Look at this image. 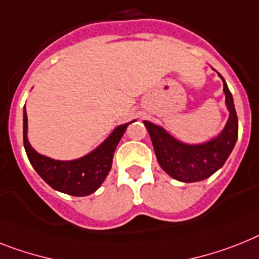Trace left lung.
I'll return each mask as SVG.
<instances>
[{"label": "left lung", "instance_id": "obj_1", "mask_svg": "<svg viewBox=\"0 0 259 259\" xmlns=\"http://www.w3.org/2000/svg\"><path fill=\"white\" fill-rule=\"evenodd\" d=\"M223 79V76L220 75ZM224 92L229 109V119L220 136L203 145H186L167 134L162 127L145 121L147 132L153 142L154 151L160 167L174 179L192 183L207 179L216 172L228 159L236 145L238 136V119L232 93L225 80Z\"/></svg>", "mask_w": 259, "mask_h": 259}]
</instances>
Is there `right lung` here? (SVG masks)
Instances as JSON below:
<instances>
[{
	"label": "right lung",
	"instance_id": "1",
	"mask_svg": "<svg viewBox=\"0 0 259 259\" xmlns=\"http://www.w3.org/2000/svg\"><path fill=\"white\" fill-rule=\"evenodd\" d=\"M129 123L118 126L95 151L80 159L62 162L38 154L27 141V114L23 108V145L30 163L54 190L72 196H87L101 186L112 167L113 154Z\"/></svg>",
	"mask_w": 259,
	"mask_h": 259
}]
</instances>
